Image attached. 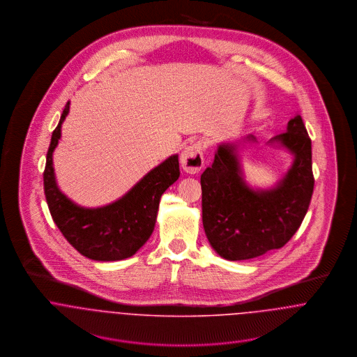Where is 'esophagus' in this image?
Returning <instances> with one entry per match:
<instances>
[{"instance_id": "obj_1", "label": "esophagus", "mask_w": 357, "mask_h": 357, "mask_svg": "<svg viewBox=\"0 0 357 357\" xmlns=\"http://www.w3.org/2000/svg\"><path fill=\"white\" fill-rule=\"evenodd\" d=\"M204 146L201 143L190 144L180 156L181 167L188 174H195L204 167Z\"/></svg>"}]
</instances>
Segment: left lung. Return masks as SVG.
<instances>
[{
  "mask_svg": "<svg viewBox=\"0 0 357 357\" xmlns=\"http://www.w3.org/2000/svg\"><path fill=\"white\" fill-rule=\"evenodd\" d=\"M255 142L253 135L246 137ZM269 143L294 156L272 188H252L243 178L238 144L221 143L201 176L204 234L215 253L229 261L250 259L283 248L300 228L313 194L312 144L301 115Z\"/></svg>",
  "mask_w": 357,
  "mask_h": 357,
  "instance_id": "left-lung-1",
  "label": "left lung"
}]
</instances>
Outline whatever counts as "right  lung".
Listing matches in <instances>:
<instances>
[{
    "label": "right lung",
    "mask_w": 357,
    "mask_h": 357,
    "mask_svg": "<svg viewBox=\"0 0 357 357\" xmlns=\"http://www.w3.org/2000/svg\"><path fill=\"white\" fill-rule=\"evenodd\" d=\"M68 111L70 102L52 133L47 153L44 190L52 218L67 242L86 258L95 261L129 258L150 239L160 197L180 177L178 155H172L153 167L118 201L93 208L78 206L59 190L52 158Z\"/></svg>",
    "instance_id": "1"
}]
</instances>
